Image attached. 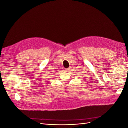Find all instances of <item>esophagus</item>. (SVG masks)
I'll list each match as a JSON object with an SVG mask.
<instances>
[{
	"mask_svg": "<svg viewBox=\"0 0 128 128\" xmlns=\"http://www.w3.org/2000/svg\"><path fill=\"white\" fill-rule=\"evenodd\" d=\"M64 70L66 72H69V68H66V69H64Z\"/></svg>",
	"mask_w": 128,
	"mask_h": 128,
	"instance_id": "34e87169",
	"label": "esophagus"
}]
</instances>
